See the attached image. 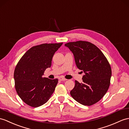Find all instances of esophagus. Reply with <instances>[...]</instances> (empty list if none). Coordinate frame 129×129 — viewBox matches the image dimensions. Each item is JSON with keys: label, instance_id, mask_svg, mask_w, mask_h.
<instances>
[{"label": "esophagus", "instance_id": "esophagus-1", "mask_svg": "<svg viewBox=\"0 0 129 129\" xmlns=\"http://www.w3.org/2000/svg\"><path fill=\"white\" fill-rule=\"evenodd\" d=\"M58 79L59 80H61V81H66V80H67L66 79H65V78H63V77H59Z\"/></svg>", "mask_w": 129, "mask_h": 129}]
</instances>
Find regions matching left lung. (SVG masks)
<instances>
[{"label":"left lung","mask_w":129,"mask_h":129,"mask_svg":"<svg viewBox=\"0 0 129 129\" xmlns=\"http://www.w3.org/2000/svg\"><path fill=\"white\" fill-rule=\"evenodd\" d=\"M64 45L73 54L77 68L85 73L83 83L75 81L71 95L83 105L95 104L104 96L109 87L112 70L107 59L96 45L89 42L80 40Z\"/></svg>","instance_id":"obj_1"}]
</instances>
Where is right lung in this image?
<instances>
[{"label":"right lung","mask_w":129,"mask_h":129,"mask_svg":"<svg viewBox=\"0 0 129 129\" xmlns=\"http://www.w3.org/2000/svg\"><path fill=\"white\" fill-rule=\"evenodd\" d=\"M62 43L42 44L33 46L23 55L14 71L15 89L27 105L38 107L48 102L54 93L58 79L42 76L51 66L53 56Z\"/></svg>","instance_id":"right-lung-1"}]
</instances>
